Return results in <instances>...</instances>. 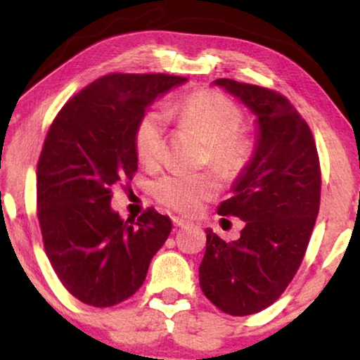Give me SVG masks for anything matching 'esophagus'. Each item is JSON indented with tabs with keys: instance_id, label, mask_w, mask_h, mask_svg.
<instances>
[{
	"instance_id": "34e87169",
	"label": "esophagus",
	"mask_w": 360,
	"mask_h": 360,
	"mask_svg": "<svg viewBox=\"0 0 360 360\" xmlns=\"http://www.w3.org/2000/svg\"><path fill=\"white\" fill-rule=\"evenodd\" d=\"M173 224H174V226H179V229H184V226L189 225V220L181 219V217H173Z\"/></svg>"
}]
</instances>
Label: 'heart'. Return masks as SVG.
I'll return each instance as SVG.
<instances>
[{"instance_id": "1", "label": "heart", "mask_w": 360, "mask_h": 360, "mask_svg": "<svg viewBox=\"0 0 360 360\" xmlns=\"http://www.w3.org/2000/svg\"><path fill=\"white\" fill-rule=\"evenodd\" d=\"M168 119L195 130L207 140L204 161L225 179L236 178L251 156V141L238 131L243 114L219 91L200 89L165 108ZM158 110L145 114L136 129V153L145 165L158 163L163 156L166 120ZM219 191L217 179L209 173L195 176H168L156 182L155 194L161 204L181 214H194L200 204Z\"/></svg>"}]
</instances>
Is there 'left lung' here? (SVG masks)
I'll use <instances>...</instances> for the list:
<instances>
[{
  "instance_id": "1",
  "label": "left lung",
  "mask_w": 360,
  "mask_h": 360,
  "mask_svg": "<svg viewBox=\"0 0 360 360\" xmlns=\"http://www.w3.org/2000/svg\"><path fill=\"white\" fill-rule=\"evenodd\" d=\"M214 84L255 114L257 134L233 195L219 205L245 229L230 243L205 230L199 282L217 308L246 316L272 305L302 264L320 210V160L310 127L282 94L229 78Z\"/></svg>"
}]
</instances>
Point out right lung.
<instances>
[{"label": "right lung", "mask_w": 360, "mask_h": 360, "mask_svg": "<svg viewBox=\"0 0 360 360\" xmlns=\"http://www.w3.org/2000/svg\"><path fill=\"white\" fill-rule=\"evenodd\" d=\"M187 78L112 73L68 101L50 125L37 165V217L50 264L86 305L127 300L168 240L169 217L148 209L136 221L110 207L112 186L139 166L136 129L156 98Z\"/></svg>", "instance_id": "obj_1"}]
</instances>
